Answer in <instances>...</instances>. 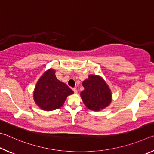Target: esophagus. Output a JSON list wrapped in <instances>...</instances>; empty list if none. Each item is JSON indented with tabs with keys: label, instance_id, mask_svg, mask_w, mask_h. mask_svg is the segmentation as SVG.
Masks as SVG:
<instances>
[{
	"label": "esophagus",
	"instance_id": "esophagus-1",
	"mask_svg": "<svg viewBox=\"0 0 154 154\" xmlns=\"http://www.w3.org/2000/svg\"><path fill=\"white\" fill-rule=\"evenodd\" d=\"M72 90L74 91V92L75 94H76V93H78V91H77V89H76V88H73Z\"/></svg>",
	"mask_w": 154,
	"mask_h": 154
}]
</instances>
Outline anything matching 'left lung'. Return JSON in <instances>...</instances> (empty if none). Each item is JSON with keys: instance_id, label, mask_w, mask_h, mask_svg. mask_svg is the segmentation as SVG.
Masks as SVG:
<instances>
[{"instance_id": "8db88e82", "label": "left lung", "mask_w": 154, "mask_h": 154, "mask_svg": "<svg viewBox=\"0 0 154 154\" xmlns=\"http://www.w3.org/2000/svg\"><path fill=\"white\" fill-rule=\"evenodd\" d=\"M82 86L85 89L80 93V97L88 109L99 112L111 103V89L100 75H89L88 79L82 82Z\"/></svg>"}]
</instances>
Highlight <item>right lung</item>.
Wrapping results in <instances>:
<instances>
[{
	"label": "right lung",
	"instance_id": "add662e5",
	"mask_svg": "<svg viewBox=\"0 0 154 154\" xmlns=\"http://www.w3.org/2000/svg\"><path fill=\"white\" fill-rule=\"evenodd\" d=\"M74 93L71 88L55 75V70L47 69L38 80L33 93L35 103L44 111L49 112L60 108L67 96Z\"/></svg>",
	"mask_w": 154,
	"mask_h": 154
}]
</instances>
